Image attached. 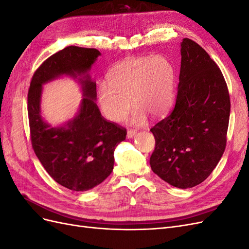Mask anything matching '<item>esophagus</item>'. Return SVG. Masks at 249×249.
Returning a JSON list of instances; mask_svg holds the SVG:
<instances>
[{
  "instance_id": "obj_1",
  "label": "esophagus",
  "mask_w": 249,
  "mask_h": 249,
  "mask_svg": "<svg viewBox=\"0 0 249 249\" xmlns=\"http://www.w3.org/2000/svg\"><path fill=\"white\" fill-rule=\"evenodd\" d=\"M135 135H136V131L129 130V131H127V133H126V137L127 138H133Z\"/></svg>"
}]
</instances>
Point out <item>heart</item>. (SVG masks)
<instances>
[{"instance_id": "b5f03b06", "label": "heart", "mask_w": 249, "mask_h": 249, "mask_svg": "<svg viewBox=\"0 0 249 249\" xmlns=\"http://www.w3.org/2000/svg\"><path fill=\"white\" fill-rule=\"evenodd\" d=\"M175 84V69L166 57L129 58L112 67L109 83L99 86V104L105 116L118 123L130 110L131 100L133 123L143 124L146 114L159 117L169 110Z\"/></svg>"}]
</instances>
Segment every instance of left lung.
Masks as SVG:
<instances>
[{
  "label": "left lung",
  "instance_id": "left-lung-1",
  "mask_svg": "<svg viewBox=\"0 0 249 249\" xmlns=\"http://www.w3.org/2000/svg\"><path fill=\"white\" fill-rule=\"evenodd\" d=\"M180 71L175 108L150 131L156 139L149 164L173 187L202 183L227 145L231 100L219 67L195 41L180 42Z\"/></svg>",
  "mask_w": 249,
  "mask_h": 249
}]
</instances>
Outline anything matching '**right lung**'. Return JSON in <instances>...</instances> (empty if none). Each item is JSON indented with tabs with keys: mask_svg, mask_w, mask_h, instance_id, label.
<instances>
[{
	"mask_svg": "<svg viewBox=\"0 0 249 249\" xmlns=\"http://www.w3.org/2000/svg\"><path fill=\"white\" fill-rule=\"evenodd\" d=\"M101 55L96 49L71 46L48 58L34 72L28 92V115L34 153L58 184L87 191L106 179L114 166V150L126 130L105 119L97 105L96 83L88 71ZM61 75L79 78L83 100L77 115L55 128L43 120L42 85Z\"/></svg>",
	"mask_w": 249,
	"mask_h": 249,
	"instance_id": "1",
	"label": "right lung"
}]
</instances>
